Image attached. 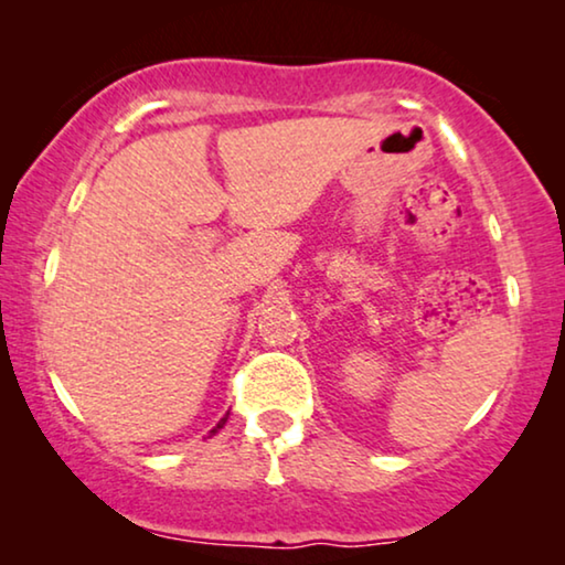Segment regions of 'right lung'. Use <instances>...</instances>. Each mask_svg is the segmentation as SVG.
<instances>
[{
    "label": "right lung",
    "instance_id": "add662e5",
    "mask_svg": "<svg viewBox=\"0 0 565 565\" xmlns=\"http://www.w3.org/2000/svg\"><path fill=\"white\" fill-rule=\"evenodd\" d=\"M223 424H226V419H221V422H218V424H215V427H213V435H215V431H218V429H221V427H223Z\"/></svg>",
    "mask_w": 565,
    "mask_h": 565
}]
</instances>
